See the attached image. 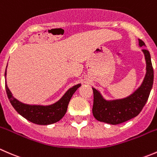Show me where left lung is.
Segmentation results:
<instances>
[{
    "label": "left lung",
    "instance_id": "8db88e82",
    "mask_svg": "<svg viewBox=\"0 0 157 157\" xmlns=\"http://www.w3.org/2000/svg\"><path fill=\"white\" fill-rule=\"evenodd\" d=\"M140 46H145L139 39ZM147 63V72L140 86L128 97L117 100L107 101L101 93L92 88L94 94L92 113L95 119L110 124H119L133 118L140 113L148 100L153 83V69L150 54L147 49H142Z\"/></svg>",
    "mask_w": 157,
    "mask_h": 157
}]
</instances>
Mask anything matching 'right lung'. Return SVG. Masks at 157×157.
Returning <instances> with one entry per match:
<instances>
[{
  "instance_id": "obj_1",
  "label": "right lung",
  "mask_w": 157,
  "mask_h": 157,
  "mask_svg": "<svg viewBox=\"0 0 157 157\" xmlns=\"http://www.w3.org/2000/svg\"><path fill=\"white\" fill-rule=\"evenodd\" d=\"M6 75H7V68L4 74L5 78ZM80 86L81 84L74 85L65 93L64 95L58 101L52 105L43 106V105H26L19 101L12 95V93L7 87V82L5 84L7 97L13 108L26 120L36 124L40 125L52 124L61 120L66 113L68 105L71 98Z\"/></svg>"
}]
</instances>
